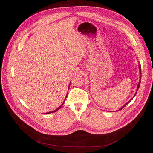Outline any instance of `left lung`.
<instances>
[{
  "instance_id": "1",
  "label": "left lung",
  "mask_w": 153,
  "mask_h": 153,
  "mask_svg": "<svg viewBox=\"0 0 153 153\" xmlns=\"http://www.w3.org/2000/svg\"><path fill=\"white\" fill-rule=\"evenodd\" d=\"M139 69H140V74H141V66H140V64H139ZM140 79H141V77H140ZM140 83H141V82H140V81H139V83H138V85H137V91H138V89H139V86H140ZM136 93H137V92H136ZM135 95H136V93L135 94ZM135 95H134V97H135ZM132 99H131L130 100H129V101L128 102H127V103L126 104V105H123V106L122 107V108H120V110H122V109L123 108H124V106H125L126 105H128V103H129V102H130V101H131V100Z\"/></svg>"
}]
</instances>
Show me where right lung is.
I'll return each mask as SVG.
<instances>
[{"label":"right lung","mask_w":153,"mask_h":153,"mask_svg":"<svg viewBox=\"0 0 153 153\" xmlns=\"http://www.w3.org/2000/svg\"><path fill=\"white\" fill-rule=\"evenodd\" d=\"M69 87H70V85H69ZM67 97V96H66ZM63 104L64 103H62V105H60L59 107H58V108L56 109V110H54V111H52V112H47L46 114H50V113H53V112H56V111H57V110H59L60 108H61V107H62V106L63 105Z\"/></svg>","instance_id":"add662e5"}]
</instances>
